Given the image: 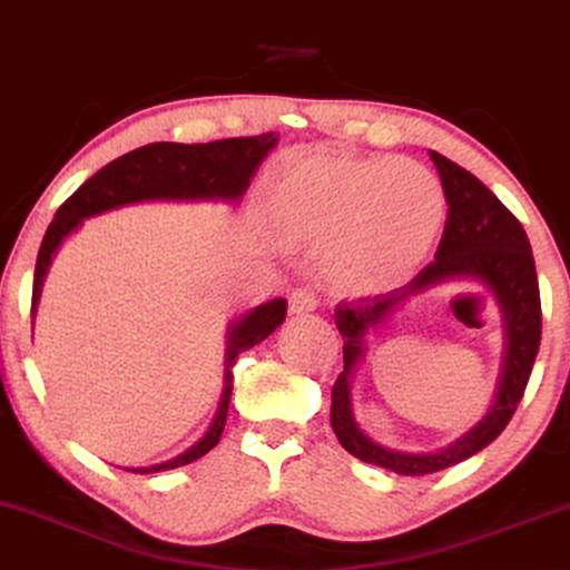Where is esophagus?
<instances>
[{"mask_svg":"<svg viewBox=\"0 0 570 570\" xmlns=\"http://www.w3.org/2000/svg\"><path fill=\"white\" fill-rule=\"evenodd\" d=\"M287 303H291V313H295V316H303V313H311L313 308H316L318 298H316V293L308 291V287H295V291L291 293V298H287Z\"/></svg>","mask_w":570,"mask_h":570,"instance_id":"obj_1","label":"esophagus"}]
</instances>
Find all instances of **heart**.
<instances>
[{
	"label": "heart",
	"mask_w": 570,
	"mask_h": 570,
	"mask_svg": "<svg viewBox=\"0 0 570 570\" xmlns=\"http://www.w3.org/2000/svg\"><path fill=\"white\" fill-rule=\"evenodd\" d=\"M272 210L293 236L336 242L334 275L344 287L375 291L426 259L444 195L414 161L318 151L279 171Z\"/></svg>",
	"instance_id": "b5f03b06"
}]
</instances>
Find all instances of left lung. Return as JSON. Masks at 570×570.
<instances>
[{
    "instance_id": "left-lung-1",
    "label": "left lung",
    "mask_w": 570,
    "mask_h": 570,
    "mask_svg": "<svg viewBox=\"0 0 570 570\" xmlns=\"http://www.w3.org/2000/svg\"><path fill=\"white\" fill-rule=\"evenodd\" d=\"M440 171L448 220L434 262L419 272L406 287L387 295H362L336 305V328L344 336V373L332 387V426L342 448L362 463L393 470L399 475L436 473L481 452L504 432L530 383L542 336L540 285L522 224L475 175L448 156L429 151ZM450 276L481 278L498 295L508 316V365L498 403L484 422L448 451L429 456H403L370 443L353 424L348 411V373L361 353V340L380 325L399 304Z\"/></svg>"
}]
</instances>
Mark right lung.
<instances>
[{
  "label": "right lung",
  "mask_w": 570,
  "mask_h": 570,
  "mask_svg": "<svg viewBox=\"0 0 570 570\" xmlns=\"http://www.w3.org/2000/svg\"><path fill=\"white\" fill-rule=\"evenodd\" d=\"M277 144L272 134L252 136V138H224V141L210 144H148L118 156L107 164L97 175H92L66 200L48 226L43 244H40L36 277H32V305L30 316L36 313L40 298V285L51 265L56 249L66 236L77 228L81 220L97 213H105L118 205L138 203V200H208V197H226L236 200L246 193L254 171L259 161L265 159L267 151ZM285 301H269L265 305L246 313V316L234 324L228 336V354H226V391L220 399V409L208 434L200 442L193 444L183 455L169 460V463L136 468L134 473H159V470H171L179 465L193 463L203 458L205 452L216 448L220 434H224L228 399H230V381L234 373L230 367L236 365L238 352L265 342L285 318ZM128 470V468H126Z\"/></svg>",
  "instance_id": "1"
}]
</instances>
